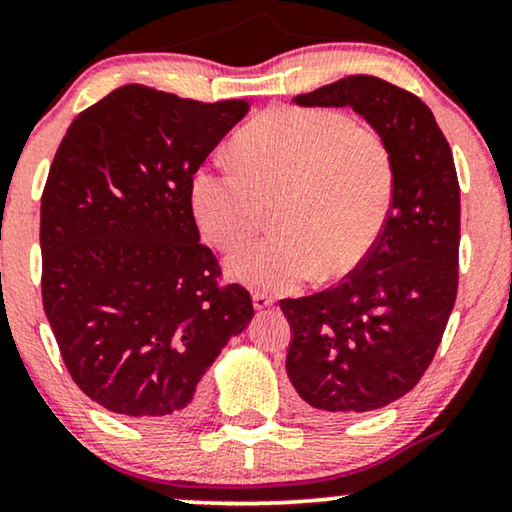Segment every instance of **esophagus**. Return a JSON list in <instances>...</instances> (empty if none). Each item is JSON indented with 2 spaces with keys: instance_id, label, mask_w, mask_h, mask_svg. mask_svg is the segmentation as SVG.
Wrapping results in <instances>:
<instances>
[{
  "instance_id": "obj_1",
  "label": "esophagus",
  "mask_w": 512,
  "mask_h": 512,
  "mask_svg": "<svg viewBox=\"0 0 512 512\" xmlns=\"http://www.w3.org/2000/svg\"><path fill=\"white\" fill-rule=\"evenodd\" d=\"M253 306H255V311H266V308L273 306V299L264 292H255L253 294Z\"/></svg>"
}]
</instances>
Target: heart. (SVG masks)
Returning <instances> with one entry per match:
<instances>
[{"label":"heart","mask_w":512,"mask_h":512,"mask_svg":"<svg viewBox=\"0 0 512 512\" xmlns=\"http://www.w3.org/2000/svg\"><path fill=\"white\" fill-rule=\"evenodd\" d=\"M232 155L236 167L194 171L190 204L201 234L220 250L257 236L273 208L278 234L229 259V273L259 290L292 292L313 276H345L390 218V141L343 111H266L236 136Z\"/></svg>","instance_id":"1"}]
</instances>
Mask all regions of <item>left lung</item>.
Returning a JSON list of instances; mask_svg holds the SVG:
<instances>
[{
  "label": "left lung",
  "instance_id": "left-lung-1",
  "mask_svg": "<svg viewBox=\"0 0 512 512\" xmlns=\"http://www.w3.org/2000/svg\"><path fill=\"white\" fill-rule=\"evenodd\" d=\"M299 106H350L390 141L397 190L390 218L336 287L283 299L287 376L313 410L383 408L420 383L441 343L459 283V181L450 143L413 92L348 76L297 95Z\"/></svg>",
  "mask_w": 512,
  "mask_h": 512
}]
</instances>
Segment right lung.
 I'll return each instance as SVG.
<instances>
[{
    "mask_svg": "<svg viewBox=\"0 0 512 512\" xmlns=\"http://www.w3.org/2000/svg\"><path fill=\"white\" fill-rule=\"evenodd\" d=\"M122 85L76 115L41 194V297L74 383L111 413L171 422L253 320L199 241L190 181L248 113Z\"/></svg>",
    "mask_w": 512,
    "mask_h": 512,
    "instance_id": "right-lung-1",
    "label": "right lung"
}]
</instances>
